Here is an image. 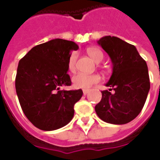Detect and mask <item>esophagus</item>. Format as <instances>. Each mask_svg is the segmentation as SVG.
Returning a JSON list of instances; mask_svg holds the SVG:
<instances>
[{
	"label": "esophagus",
	"mask_w": 160,
	"mask_h": 160,
	"mask_svg": "<svg viewBox=\"0 0 160 160\" xmlns=\"http://www.w3.org/2000/svg\"><path fill=\"white\" fill-rule=\"evenodd\" d=\"M89 91H90V90H87V89H85V90H83V94H84V95H87L88 93H89Z\"/></svg>",
	"instance_id": "34e87169"
}]
</instances>
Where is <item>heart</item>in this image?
<instances>
[{
	"instance_id": "b5f03b06",
	"label": "heart",
	"mask_w": 160,
	"mask_h": 160,
	"mask_svg": "<svg viewBox=\"0 0 160 160\" xmlns=\"http://www.w3.org/2000/svg\"><path fill=\"white\" fill-rule=\"evenodd\" d=\"M87 52L90 57L96 63H100L104 59L102 51L97 48H89ZM78 53L74 51L70 54L67 61V68L70 72H74L76 69ZM100 81V76L98 75H86L84 73H78L72 77V83L74 87L78 89H89L93 85L97 84Z\"/></svg>"
}]
</instances>
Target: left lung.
<instances>
[{
  "label": "left lung",
  "instance_id": "1",
  "mask_svg": "<svg viewBox=\"0 0 160 160\" xmlns=\"http://www.w3.org/2000/svg\"><path fill=\"white\" fill-rule=\"evenodd\" d=\"M98 44L111 60L113 71L105 85L114 93L101 91L95 112L106 123L127 124L138 116L146 101L150 88L148 66L135 46L118 37L104 36Z\"/></svg>",
  "mask_w": 160,
  "mask_h": 160
}]
</instances>
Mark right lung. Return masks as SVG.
<instances>
[{"label": "right lung", "instance_id": "add662e5", "mask_svg": "<svg viewBox=\"0 0 160 160\" xmlns=\"http://www.w3.org/2000/svg\"><path fill=\"white\" fill-rule=\"evenodd\" d=\"M78 48L73 41L55 39L33 47L19 61V102L27 119L41 130L60 129L74 116V105L82 97V90L60 88L71 85L67 61L71 51Z\"/></svg>", "mask_w": 160, "mask_h": 160}]
</instances>
